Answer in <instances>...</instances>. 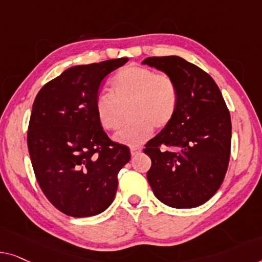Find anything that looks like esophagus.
Masks as SVG:
<instances>
[{"label": "esophagus", "instance_id": "1", "mask_svg": "<svg viewBox=\"0 0 262 262\" xmlns=\"http://www.w3.org/2000/svg\"><path fill=\"white\" fill-rule=\"evenodd\" d=\"M141 151H142L141 147H130L132 156H136L139 153H141Z\"/></svg>", "mask_w": 262, "mask_h": 262}]
</instances>
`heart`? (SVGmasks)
<instances>
[{
    "label": "heart",
    "instance_id": "heart-1",
    "mask_svg": "<svg viewBox=\"0 0 262 262\" xmlns=\"http://www.w3.org/2000/svg\"><path fill=\"white\" fill-rule=\"evenodd\" d=\"M111 94L100 93L94 108L101 127L115 130L122 122L124 109L132 120L115 134L122 144L135 146L149 138L153 127L168 126L179 106V88L173 77L153 69L130 66L116 74L109 83Z\"/></svg>",
    "mask_w": 262,
    "mask_h": 262
}]
</instances>
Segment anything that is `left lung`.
<instances>
[{
  "mask_svg": "<svg viewBox=\"0 0 262 262\" xmlns=\"http://www.w3.org/2000/svg\"><path fill=\"white\" fill-rule=\"evenodd\" d=\"M143 64L168 74L179 106L168 126L146 144L153 193L173 208H194L220 188L231 156V115L215 81L179 56L147 57Z\"/></svg>",
  "mask_w": 262,
  "mask_h": 262,
  "instance_id": "obj_1",
  "label": "left lung"
}]
</instances>
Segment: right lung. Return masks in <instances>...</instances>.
<instances>
[{
	"label": "right lung",
	"mask_w": 262,
	"mask_h": 262,
	"mask_svg": "<svg viewBox=\"0 0 262 262\" xmlns=\"http://www.w3.org/2000/svg\"><path fill=\"white\" fill-rule=\"evenodd\" d=\"M127 61L68 68L35 97L27 134L31 165L47 199L69 216L106 210L130 160L129 148L108 138L94 108L103 80Z\"/></svg>",
	"instance_id": "obj_1"
}]
</instances>
